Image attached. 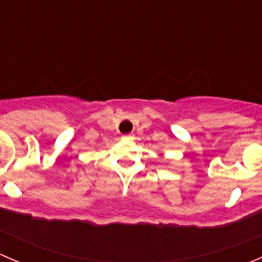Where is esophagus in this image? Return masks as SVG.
Wrapping results in <instances>:
<instances>
[{
	"instance_id": "obj_1",
	"label": "esophagus",
	"mask_w": 262,
	"mask_h": 262,
	"mask_svg": "<svg viewBox=\"0 0 262 262\" xmlns=\"http://www.w3.org/2000/svg\"><path fill=\"white\" fill-rule=\"evenodd\" d=\"M123 138L129 139V141H130V139H134V134H124Z\"/></svg>"
}]
</instances>
